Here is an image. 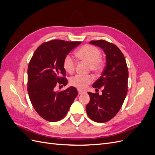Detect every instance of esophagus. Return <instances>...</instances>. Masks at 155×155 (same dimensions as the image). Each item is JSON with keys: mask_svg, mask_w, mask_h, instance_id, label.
<instances>
[{"mask_svg": "<svg viewBox=\"0 0 155 155\" xmlns=\"http://www.w3.org/2000/svg\"><path fill=\"white\" fill-rule=\"evenodd\" d=\"M78 93L79 94H84V93H85V92H84V91H81V90H79V89L78 90Z\"/></svg>", "mask_w": 155, "mask_h": 155, "instance_id": "obj_1", "label": "esophagus"}]
</instances>
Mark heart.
I'll list each match as a JSON object with an SVG mask.
<instances>
[{
	"instance_id": "1",
	"label": "heart",
	"mask_w": 155,
	"mask_h": 155,
	"mask_svg": "<svg viewBox=\"0 0 155 155\" xmlns=\"http://www.w3.org/2000/svg\"><path fill=\"white\" fill-rule=\"evenodd\" d=\"M101 51L96 47L92 45H85L79 49L76 56L83 61L90 64L89 70L94 72H99L103 68V61L101 59ZM63 68L69 74L74 72L76 69V62L70 55H67L63 59ZM94 78L91 75L78 74L70 78V84L79 89H85L88 85L92 82Z\"/></svg>"
}]
</instances>
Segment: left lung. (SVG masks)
I'll use <instances>...</instances> for the list:
<instances>
[{
    "mask_svg": "<svg viewBox=\"0 0 155 155\" xmlns=\"http://www.w3.org/2000/svg\"><path fill=\"white\" fill-rule=\"evenodd\" d=\"M91 44L104 50L106 66L93 88L103 87L102 95L88 92L90 102L86 107L88 116L98 123H105L116 115L127 93L129 72L123 53L118 46L105 40L91 41Z\"/></svg>",
    "mask_w": 155,
    "mask_h": 155,
    "instance_id": "8db88e82",
    "label": "left lung"
}]
</instances>
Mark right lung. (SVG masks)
Segmentation results:
<instances>
[{"instance_id":"1","label":"right lung","mask_w":155,"mask_h":155,"mask_svg":"<svg viewBox=\"0 0 155 155\" xmlns=\"http://www.w3.org/2000/svg\"><path fill=\"white\" fill-rule=\"evenodd\" d=\"M81 42L51 40L36 49L28 67L27 90L31 104L43 119L58 121L66 116L75 98L77 89L70 87L55 92L56 85H67L63 59Z\"/></svg>"}]
</instances>
